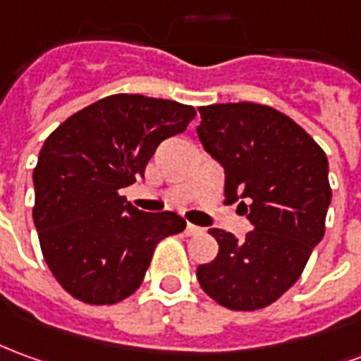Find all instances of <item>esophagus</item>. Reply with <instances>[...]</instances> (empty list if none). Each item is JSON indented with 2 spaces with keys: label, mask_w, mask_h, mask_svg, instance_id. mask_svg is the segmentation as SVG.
Here are the masks:
<instances>
[{
  "label": "esophagus",
  "mask_w": 361,
  "mask_h": 361,
  "mask_svg": "<svg viewBox=\"0 0 361 361\" xmlns=\"http://www.w3.org/2000/svg\"><path fill=\"white\" fill-rule=\"evenodd\" d=\"M185 233H188L189 236H193V234L203 233V228H201V226H197V224H191V223H188V226H185Z\"/></svg>",
  "instance_id": "1"
}]
</instances>
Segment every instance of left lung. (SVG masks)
Segmentation results:
<instances>
[{"mask_svg":"<svg viewBox=\"0 0 361 361\" xmlns=\"http://www.w3.org/2000/svg\"><path fill=\"white\" fill-rule=\"evenodd\" d=\"M199 113V140L224 168V203H238L254 226L244 240L209 231L219 254L197 268L199 286L226 309H264L301 277L324 236L329 160L311 135L268 105L215 103Z\"/></svg>","mask_w":361,"mask_h":361,"instance_id":"obj_1","label":"left lung"}]
</instances>
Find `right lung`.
Here are the masks:
<instances>
[{
  "label": "right lung",
  "mask_w": 361,
  "mask_h": 361,
  "mask_svg": "<svg viewBox=\"0 0 361 361\" xmlns=\"http://www.w3.org/2000/svg\"><path fill=\"white\" fill-rule=\"evenodd\" d=\"M193 117L191 105L117 93L74 113L44 140L32 172V221L44 262L75 299H127L142 283L156 244L185 228L178 213H145L119 189L145 178L160 142Z\"/></svg>",
  "instance_id": "add662e5"
}]
</instances>
